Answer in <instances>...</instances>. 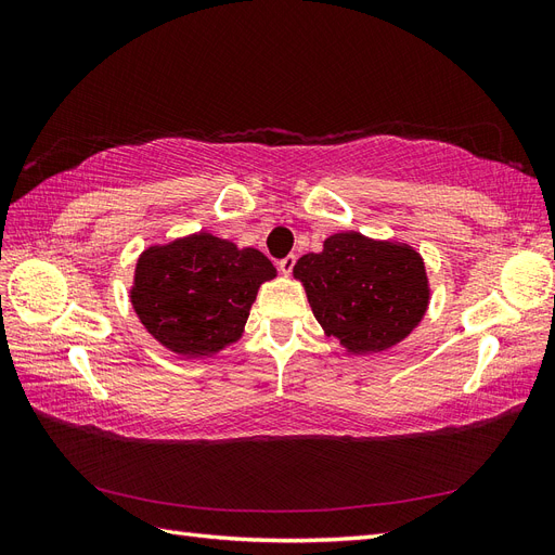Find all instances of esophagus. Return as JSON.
<instances>
[{
  "label": "esophagus",
  "mask_w": 555,
  "mask_h": 555,
  "mask_svg": "<svg viewBox=\"0 0 555 555\" xmlns=\"http://www.w3.org/2000/svg\"><path fill=\"white\" fill-rule=\"evenodd\" d=\"M294 263H296V257H294V255L280 259V263H278L280 273H282V275H292V271H294Z\"/></svg>",
  "instance_id": "esophagus-1"
}]
</instances>
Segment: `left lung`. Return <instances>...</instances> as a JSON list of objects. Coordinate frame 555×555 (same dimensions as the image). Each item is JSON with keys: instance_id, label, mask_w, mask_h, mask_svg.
<instances>
[{"instance_id": "1", "label": "left lung", "mask_w": 555, "mask_h": 555, "mask_svg": "<svg viewBox=\"0 0 555 555\" xmlns=\"http://www.w3.org/2000/svg\"><path fill=\"white\" fill-rule=\"evenodd\" d=\"M312 314L326 335L354 354L398 345L428 308L424 259L410 245L373 241L357 231L333 233L324 249L294 266Z\"/></svg>"}]
</instances>
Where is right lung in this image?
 Returning <instances> with one entry per match:
<instances>
[{
	"instance_id": "1",
	"label": "right lung",
	"mask_w": 555,
	"mask_h": 555,
	"mask_svg": "<svg viewBox=\"0 0 555 555\" xmlns=\"http://www.w3.org/2000/svg\"><path fill=\"white\" fill-rule=\"evenodd\" d=\"M275 266L259 249H238L212 233H194L139 257L131 306L157 343L188 359L236 343Z\"/></svg>"
}]
</instances>
